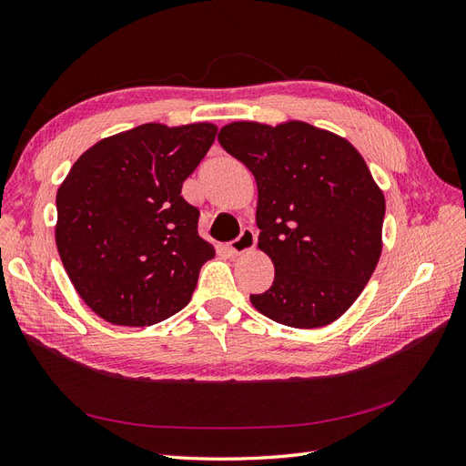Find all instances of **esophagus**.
Here are the masks:
<instances>
[{"label": "esophagus", "mask_w": 466, "mask_h": 466, "mask_svg": "<svg viewBox=\"0 0 466 466\" xmlns=\"http://www.w3.org/2000/svg\"><path fill=\"white\" fill-rule=\"evenodd\" d=\"M255 243H257V233L250 228H245L241 231V235H238L235 241H231L228 245V248H229L231 255H243V253H247V250L253 248Z\"/></svg>", "instance_id": "34e87169"}]
</instances>
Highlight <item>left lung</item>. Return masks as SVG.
I'll use <instances>...</instances> for the list:
<instances>
[{
  "mask_svg": "<svg viewBox=\"0 0 466 466\" xmlns=\"http://www.w3.org/2000/svg\"><path fill=\"white\" fill-rule=\"evenodd\" d=\"M218 141L255 176L258 248L274 264L250 304L299 329L341 318L382 253L384 194L359 150L304 121H235Z\"/></svg>",
  "mask_w": 466,
  "mask_h": 466,
  "instance_id": "left-lung-1",
  "label": "left lung"
}]
</instances>
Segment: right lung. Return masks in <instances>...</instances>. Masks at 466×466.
I'll use <instances>...</instances> for the list:
<instances>
[{
	"instance_id": "add662e5",
	"label": "right lung",
	"mask_w": 466,
	"mask_h": 466,
	"mask_svg": "<svg viewBox=\"0 0 466 466\" xmlns=\"http://www.w3.org/2000/svg\"><path fill=\"white\" fill-rule=\"evenodd\" d=\"M213 123H145L90 147L56 192V248L99 318L145 327L192 298L216 248L198 235L182 184L216 141Z\"/></svg>"
}]
</instances>
